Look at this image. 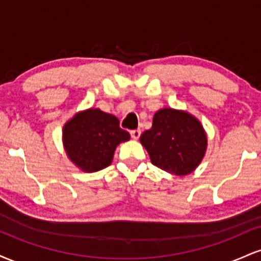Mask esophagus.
<instances>
[{"label":"esophagus","mask_w":261,"mask_h":261,"mask_svg":"<svg viewBox=\"0 0 261 261\" xmlns=\"http://www.w3.org/2000/svg\"><path fill=\"white\" fill-rule=\"evenodd\" d=\"M130 134H131V137H133L134 140H139L140 136H141V131L140 130H133Z\"/></svg>","instance_id":"34e87169"}]
</instances>
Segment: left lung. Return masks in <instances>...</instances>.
<instances>
[{
	"mask_svg": "<svg viewBox=\"0 0 261 261\" xmlns=\"http://www.w3.org/2000/svg\"><path fill=\"white\" fill-rule=\"evenodd\" d=\"M140 142L152 164L184 176L193 173L205 157L207 134L190 113L163 108L154 114L152 127L141 135Z\"/></svg>",
	"mask_w": 261,
	"mask_h": 261,
	"instance_id": "1",
	"label": "left lung"
}]
</instances>
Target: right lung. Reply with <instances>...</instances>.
<instances>
[{
  "mask_svg": "<svg viewBox=\"0 0 261 261\" xmlns=\"http://www.w3.org/2000/svg\"><path fill=\"white\" fill-rule=\"evenodd\" d=\"M116 116L89 108L76 113L62 128L66 154L74 166L86 173H94L110 166L114 152L130 134L119 126Z\"/></svg>",
  "mask_w": 261,
  "mask_h": 261,
  "instance_id": "1",
  "label": "right lung"
}]
</instances>
